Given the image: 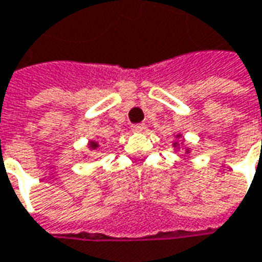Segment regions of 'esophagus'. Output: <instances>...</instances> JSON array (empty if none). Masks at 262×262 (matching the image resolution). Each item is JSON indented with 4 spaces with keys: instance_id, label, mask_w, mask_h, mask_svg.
<instances>
[{
    "instance_id": "34e87169",
    "label": "esophagus",
    "mask_w": 262,
    "mask_h": 262,
    "mask_svg": "<svg viewBox=\"0 0 262 262\" xmlns=\"http://www.w3.org/2000/svg\"><path fill=\"white\" fill-rule=\"evenodd\" d=\"M144 128H146V125H144V124H134V125L131 126V129H133L134 133H141Z\"/></svg>"
}]
</instances>
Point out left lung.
I'll use <instances>...</instances> for the list:
<instances>
[{"mask_svg": "<svg viewBox=\"0 0 262 262\" xmlns=\"http://www.w3.org/2000/svg\"><path fill=\"white\" fill-rule=\"evenodd\" d=\"M176 137H179V136H176ZM175 147H178V143H175ZM186 153H189V151H186Z\"/></svg>", "mask_w": 262, "mask_h": 262, "instance_id": "left-lung-1", "label": "left lung"}]
</instances>
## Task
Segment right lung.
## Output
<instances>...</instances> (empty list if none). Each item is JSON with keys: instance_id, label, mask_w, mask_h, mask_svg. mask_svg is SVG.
<instances>
[{"instance_id": "1", "label": "right lung", "mask_w": 262, "mask_h": 262, "mask_svg": "<svg viewBox=\"0 0 262 262\" xmlns=\"http://www.w3.org/2000/svg\"><path fill=\"white\" fill-rule=\"evenodd\" d=\"M89 146H90V148H92V150H96V148L99 147V144H97L96 141H90V144H89Z\"/></svg>"}]
</instances>
